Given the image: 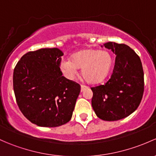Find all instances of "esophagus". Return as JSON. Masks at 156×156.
<instances>
[{
	"mask_svg": "<svg viewBox=\"0 0 156 156\" xmlns=\"http://www.w3.org/2000/svg\"><path fill=\"white\" fill-rule=\"evenodd\" d=\"M85 88H87V86H85V85H83V84H81V91H83V90L85 89Z\"/></svg>",
	"mask_w": 156,
	"mask_h": 156,
	"instance_id": "esophagus-1",
	"label": "esophagus"
}]
</instances>
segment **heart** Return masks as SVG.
<instances>
[{
	"label": "heart",
	"instance_id": "b5f03b06",
	"mask_svg": "<svg viewBox=\"0 0 156 156\" xmlns=\"http://www.w3.org/2000/svg\"><path fill=\"white\" fill-rule=\"evenodd\" d=\"M112 64V58L106 50L85 49L74 54L70 59L61 63V70L68 77H73L82 69V75L89 83H98L108 75Z\"/></svg>",
	"mask_w": 156,
	"mask_h": 156
}]
</instances>
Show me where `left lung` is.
Wrapping results in <instances>:
<instances>
[{
  "instance_id": "left-lung-1",
  "label": "left lung",
  "mask_w": 156,
  "mask_h": 156,
  "mask_svg": "<svg viewBox=\"0 0 156 156\" xmlns=\"http://www.w3.org/2000/svg\"><path fill=\"white\" fill-rule=\"evenodd\" d=\"M104 46L115 54V64L107 82L91 87L92 107L100 119L116 121L138 108L144 94V70L140 57L129 46L113 42Z\"/></svg>"
}]
</instances>
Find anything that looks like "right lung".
<instances>
[{"instance_id": "1", "label": "right lung", "mask_w": 156, "mask_h": 156, "mask_svg": "<svg viewBox=\"0 0 156 156\" xmlns=\"http://www.w3.org/2000/svg\"><path fill=\"white\" fill-rule=\"evenodd\" d=\"M63 55L57 48L29 51L14 69L16 102L23 115L37 126L57 127L73 116L81 86L62 75Z\"/></svg>"}]
</instances>
